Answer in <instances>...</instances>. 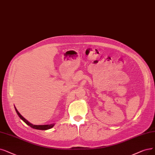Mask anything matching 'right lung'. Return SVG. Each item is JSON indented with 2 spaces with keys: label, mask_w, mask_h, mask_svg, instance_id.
Segmentation results:
<instances>
[{
  "label": "right lung",
  "mask_w": 155,
  "mask_h": 155,
  "mask_svg": "<svg viewBox=\"0 0 155 155\" xmlns=\"http://www.w3.org/2000/svg\"><path fill=\"white\" fill-rule=\"evenodd\" d=\"M15 110H16V112L17 113V114L18 115V116H19L20 117V119L22 120L25 123H26L27 125H28V126H30V127H32L34 129H37V130H48V129H50L51 128H53L54 125V124L53 123V124H50V125H33L32 124V123H30L29 121H28L25 118H24V117L20 114V113L18 112V110L16 109V108L15 107Z\"/></svg>",
  "instance_id": "right-lung-1"
}]
</instances>
